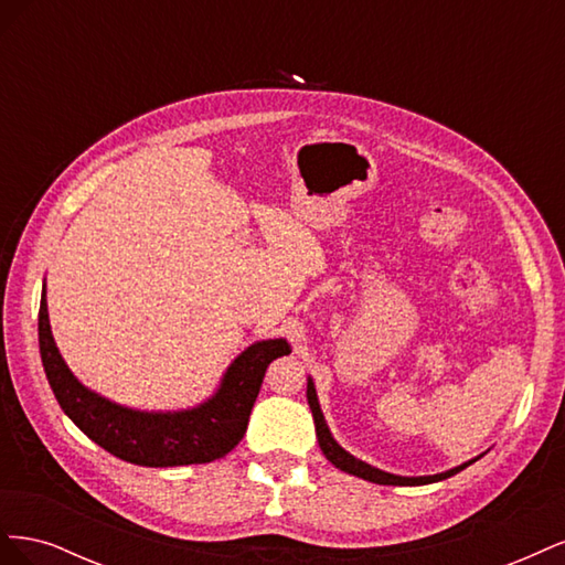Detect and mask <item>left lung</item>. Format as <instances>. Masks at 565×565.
I'll use <instances>...</instances> for the list:
<instances>
[{"mask_svg": "<svg viewBox=\"0 0 565 565\" xmlns=\"http://www.w3.org/2000/svg\"><path fill=\"white\" fill-rule=\"evenodd\" d=\"M306 398H309V405H311L313 422H316V436H318V446H320L322 455L328 457L339 471H347L351 476L363 478V481L380 483V486H426V483H438V481H446V478L459 473L461 469H467L469 465H473L478 457H481V455H478V457L465 461V465H459V467L448 469V471L434 473V476H398V473H388V471H382L377 467L367 465V461H363V459L353 457L349 450H344V448L339 446V443L332 436V431H330L328 422H324V415H322L320 403H318L316 384H313L311 377H309V384H306Z\"/></svg>", "mask_w": 565, "mask_h": 565, "instance_id": "left-lung-1", "label": "left lung"}]
</instances>
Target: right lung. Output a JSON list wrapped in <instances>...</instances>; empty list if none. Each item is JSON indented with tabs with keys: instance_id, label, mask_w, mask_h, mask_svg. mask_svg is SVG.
I'll use <instances>...</instances> for the list:
<instances>
[{
	"instance_id": "1",
	"label": "right lung",
	"mask_w": 565,
	"mask_h": 565,
	"mask_svg": "<svg viewBox=\"0 0 565 565\" xmlns=\"http://www.w3.org/2000/svg\"><path fill=\"white\" fill-rule=\"evenodd\" d=\"M292 353L287 339L249 344L226 367L210 398L183 409H136L84 386L67 367L49 324L46 285L40 301V355L63 413L100 448L139 467L207 465L228 455L247 431L266 367Z\"/></svg>"
}]
</instances>
